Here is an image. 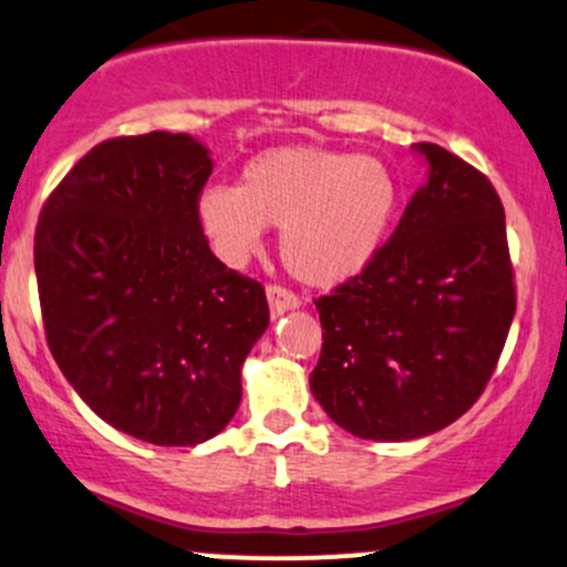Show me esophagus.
Wrapping results in <instances>:
<instances>
[{"mask_svg": "<svg viewBox=\"0 0 567 567\" xmlns=\"http://www.w3.org/2000/svg\"><path fill=\"white\" fill-rule=\"evenodd\" d=\"M267 302H270V313L281 316L286 310H295L300 306V297L295 295L291 289H286L281 284H270L267 286Z\"/></svg>", "mask_w": 567, "mask_h": 567, "instance_id": "esophagus-1", "label": "esophagus"}]
</instances>
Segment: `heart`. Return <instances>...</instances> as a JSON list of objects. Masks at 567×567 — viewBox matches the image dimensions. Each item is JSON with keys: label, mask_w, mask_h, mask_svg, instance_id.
<instances>
[{"label": "heart", "mask_w": 567, "mask_h": 567, "mask_svg": "<svg viewBox=\"0 0 567 567\" xmlns=\"http://www.w3.org/2000/svg\"><path fill=\"white\" fill-rule=\"evenodd\" d=\"M194 210L221 259L240 265L257 251L265 229H281L289 272L334 286L362 272L386 243L398 181L373 156L284 145L243 164L235 188H205Z\"/></svg>", "instance_id": "b5f03b06"}]
</instances>
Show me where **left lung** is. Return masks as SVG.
<instances>
[{
    "mask_svg": "<svg viewBox=\"0 0 567 567\" xmlns=\"http://www.w3.org/2000/svg\"><path fill=\"white\" fill-rule=\"evenodd\" d=\"M375 259L319 297L310 392L364 441H411L456 422L489 383L516 313L505 210L481 169L435 143Z\"/></svg>",
    "mask_w": 567,
    "mask_h": 567,
    "instance_id": "obj_1",
    "label": "left lung"
}]
</instances>
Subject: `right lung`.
I'll use <instances>...</instances> for the list:
<instances>
[{
  "label": "right lung",
  "instance_id": "right-lung-1",
  "mask_svg": "<svg viewBox=\"0 0 567 567\" xmlns=\"http://www.w3.org/2000/svg\"><path fill=\"white\" fill-rule=\"evenodd\" d=\"M188 135L102 140L40 210L42 327L96 416L154 446H197L240 405V364L270 324L265 286L213 257Z\"/></svg>",
  "mask_w": 567,
  "mask_h": 567
}]
</instances>
